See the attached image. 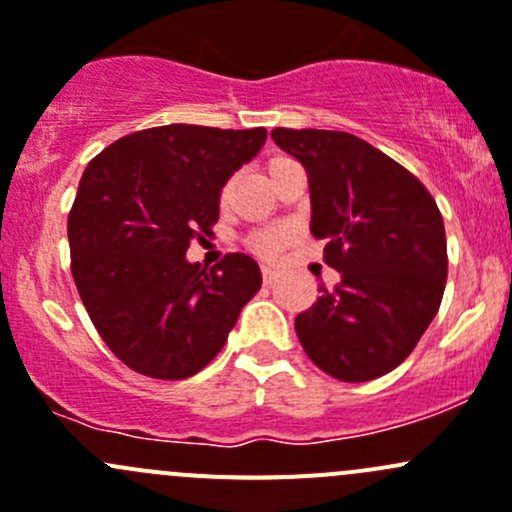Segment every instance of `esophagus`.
Listing matches in <instances>:
<instances>
[{"label": "esophagus", "mask_w": 512, "mask_h": 512, "mask_svg": "<svg viewBox=\"0 0 512 512\" xmlns=\"http://www.w3.org/2000/svg\"><path fill=\"white\" fill-rule=\"evenodd\" d=\"M280 277V270L272 265H262V280H265V285H272V282Z\"/></svg>", "instance_id": "34e87169"}]
</instances>
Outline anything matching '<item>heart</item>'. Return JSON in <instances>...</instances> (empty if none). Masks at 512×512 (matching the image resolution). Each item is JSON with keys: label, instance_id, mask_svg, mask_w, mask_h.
Segmentation results:
<instances>
[{"label": "heart", "instance_id": "obj_1", "mask_svg": "<svg viewBox=\"0 0 512 512\" xmlns=\"http://www.w3.org/2000/svg\"><path fill=\"white\" fill-rule=\"evenodd\" d=\"M285 160L287 158H272L270 173L277 168V165L285 163ZM230 193H232V183H225L223 190H220V203L225 205L227 200H230ZM287 240H289V232L285 230V227H267V230H257L255 235L250 237V247L257 252V255L272 257L287 245Z\"/></svg>", "mask_w": 512, "mask_h": 512}]
</instances>
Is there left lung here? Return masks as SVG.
<instances>
[{
  "label": "left lung",
  "instance_id": "left-lung-1",
  "mask_svg": "<svg viewBox=\"0 0 512 512\" xmlns=\"http://www.w3.org/2000/svg\"><path fill=\"white\" fill-rule=\"evenodd\" d=\"M272 141L307 170L309 230L342 275L297 314L299 342L334 379H379L414 352L441 307V210L414 173L352 133L275 128Z\"/></svg>",
  "mask_w": 512,
  "mask_h": 512
}]
</instances>
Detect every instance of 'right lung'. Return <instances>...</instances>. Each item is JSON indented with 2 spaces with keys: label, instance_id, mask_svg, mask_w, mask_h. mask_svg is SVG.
I'll return each mask as SVG.
<instances>
[{
  "label": "right lung",
  "instance_id": "add662e5",
  "mask_svg": "<svg viewBox=\"0 0 512 512\" xmlns=\"http://www.w3.org/2000/svg\"><path fill=\"white\" fill-rule=\"evenodd\" d=\"M265 141V128L170 123L118 138L86 165L69 213L71 275L106 347L138 374H198L260 289L250 255L203 267L185 252L213 235L220 190Z\"/></svg>",
  "mask_w": 512,
  "mask_h": 512
}]
</instances>
